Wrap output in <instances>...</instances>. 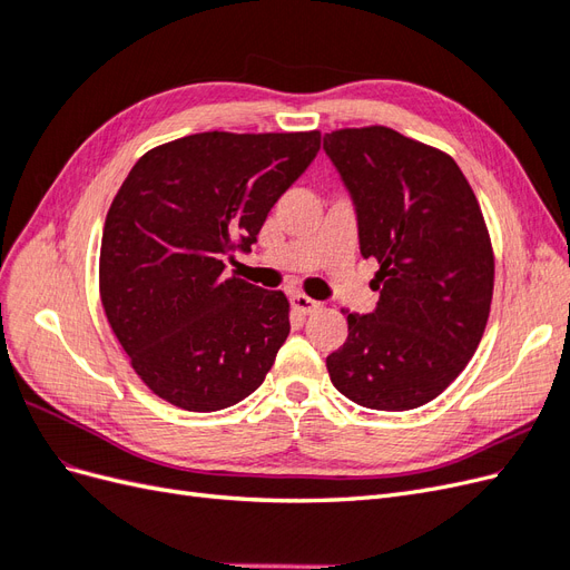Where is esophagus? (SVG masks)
<instances>
[{
  "label": "esophagus",
  "mask_w": 570,
  "mask_h": 570,
  "mask_svg": "<svg viewBox=\"0 0 570 570\" xmlns=\"http://www.w3.org/2000/svg\"><path fill=\"white\" fill-rule=\"evenodd\" d=\"M321 306V302H316V299H312V297H306V295H292V308H295V312H299V314H312V312H316V308Z\"/></svg>",
  "instance_id": "34e87169"
}]
</instances>
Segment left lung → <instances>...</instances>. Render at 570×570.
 Segmentation results:
<instances>
[{"label": "left lung", "instance_id": "8db88e82", "mask_svg": "<svg viewBox=\"0 0 570 570\" xmlns=\"http://www.w3.org/2000/svg\"><path fill=\"white\" fill-rule=\"evenodd\" d=\"M323 151L354 204L361 256L381 264V297L347 316L327 373L358 406H423L469 364L490 316L494 258L478 199L452 157L392 128L325 132Z\"/></svg>", "mask_w": 570, "mask_h": 570}]
</instances>
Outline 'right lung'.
<instances>
[{"mask_svg":"<svg viewBox=\"0 0 570 570\" xmlns=\"http://www.w3.org/2000/svg\"><path fill=\"white\" fill-rule=\"evenodd\" d=\"M321 132H197L147 151L111 202L99 292L135 373L185 411L243 402L289 335L283 292L226 278Z\"/></svg>","mask_w":570,"mask_h":570,"instance_id":"add662e5","label":"right lung"}]
</instances>
